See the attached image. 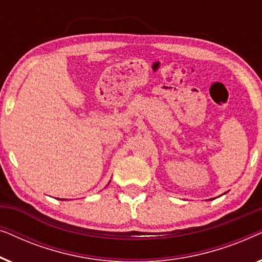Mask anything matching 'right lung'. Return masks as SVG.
<instances>
[{"label":"right lung","instance_id":"1","mask_svg":"<svg viewBox=\"0 0 262 262\" xmlns=\"http://www.w3.org/2000/svg\"><path fill=\"white\" fill-rule=\"evenodd\" d=\"M60 200H64V199H60Z\"/></svg>","mask_w":262,"mask_h":262}]
</instances>
